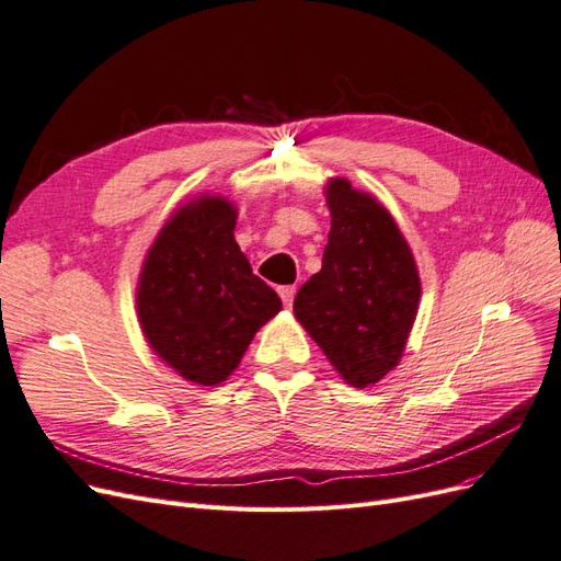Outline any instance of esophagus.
<instances>
[{
  "label": "esophagus",
  "mask_w": 561,
  "mask_h": 561,
  "mask_svg": "<svg viewBox=\"0 0 561 561\" xmlns=\"http://www.w3.org/2000/svg\"><path fill=\"white\" fill-rule=\"evenodd\" d=\"M295 293H297V287H295V285H283V287H278V295H280V299H283L285 307H293Z\"/></svg>",
  "instance_id": "esophagus-1"
}]
</instances>
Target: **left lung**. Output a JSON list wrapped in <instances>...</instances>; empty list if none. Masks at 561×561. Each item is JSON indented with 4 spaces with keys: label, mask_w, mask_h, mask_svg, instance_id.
I'll use <instances>...</instances> for the list:
<instances>
[{
    "label": "left lung",
    "mask_w": 561,
    "mask_h": 561,
    "mask_svg": "<svg viewBox=\"0 0 561 561\" xmlns=\"http://www.w3.org/2000/svg\"><path fill=\"white\" fill-rule=\"evenodd\" d=\"M332 229L322 268L299 287L295 318L346 383L367 388L396 369L421 299L414 254L393 215L346 178L325 186Z\"/></svg>",
    "instance_id": "left-lung-1"
}]
</instances>
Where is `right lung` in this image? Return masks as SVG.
I'll use <instances>...</instances> for the list:
<instances>
[{
    "label": "right lung",
    "mask_w": 561,
    "mask_h": 561,
    "mask_svg": "<svg viewBox=\"0 0 561 561\" xmlns=\"http://www.w3.org/2000/svg\"><path fill=\"white\" fill-rule=\"evenodd\" d=\"M236 217L222 196L184 203L147 250L135 293L151 351L198 386L222 383L283 307L236 243Z\"/></svg>",
    "instance_id": "1"
}]
</instances>
